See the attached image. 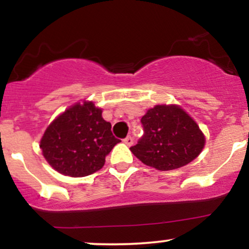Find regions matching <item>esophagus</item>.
I'll return each mask as SVG.
<instances>
[{"label":"esophagus","instance_id":"esophagus-1","mask_svg":"<svg viewBox=\"0 0 249 249\" xmlns=\"http://www.w3.org/2000/svg\"><path fill=\"white\" fill-rule=\"evenodd\" d=\"M124 142H125V144H126V145H132V144H133V138H132V137H131V136H127L126 138L124 139Z\"/></svg>","mask_w":249,"mask_h":249}]
</instances>
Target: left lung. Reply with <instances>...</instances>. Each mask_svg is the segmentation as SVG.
Listing matches in <instances>:
<instances>
[{
	"label": "left lung",
	"mask_w": 249,
	"mask_h": 249,
	"mask_svg": "<svg viewBox=\"0 0 249 249\" xmlns=\"http://www.w3.org/2000/svg\"><path fill=\"white\" fill-rule=\"evenodd\" d=\"M144 134L131 151L139 160L170 171L196 159L205 145L196 123L177 105H156L142 118Z\"/></svg>",
	"instance_id": "1"
}]
</instances>
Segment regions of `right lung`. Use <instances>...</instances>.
Returning a JSON list of instances; mask_svg holds the SVG:
<instances>
[{"label":"right lung","mask_w":249,"mask_h":249,"mask_svg":"<svg viewBox=\"0 0 249 249\" xmlns=\"http://www.w3.org/2000/svg\"><path fill=\"white\" fill-rule=\"evenodd\" d=\"M121 141L92 102L76 104L58 116L42 137V152L57 172L85 177L104 166L105 157Z\"/></svg>","instance_id":"right-lung-1"}]
</instances>
